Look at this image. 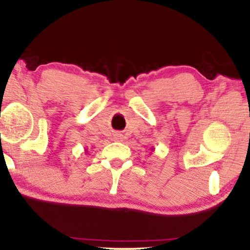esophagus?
<instances>
[{
    "mask_svg": "<svg viewBox=\"0 0 250 250\" xmlns=\"http://www.w3.org/2000/svg\"><path fill=\"white\" fill-rule=\"evenodd\" d=\"M115 141H122V135L121 134H116L115 135Z\"/></svg>",
    "mask_w": 250,
    "mask_h": 250,
    "instance_id": "obj_1",
    "label": "esophagus"
}]
</instances>
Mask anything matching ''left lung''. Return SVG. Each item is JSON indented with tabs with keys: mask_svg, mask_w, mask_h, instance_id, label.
<instances>
[{
	"mask_svg": "<svg viewBox=\"0 0 250 250\" xmlns=\"http://www.w3.org/2000/svg\"><path fill=\"white\" fill-rule=\"evenodd\" d=\"M151 151H155V148H153V146L151 148Z\"/></svg>",
	"mask_w": 250,
	"mask_h": 250,
	"instance_id": "8db88e82",
	"label": "left lung"
}]
</instances>
